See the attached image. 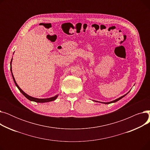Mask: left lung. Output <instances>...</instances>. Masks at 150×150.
<instances>
[{
    "mask_svg": "<svg viewBox=\"0 0 150 150\" xmlns=\"http://www.w3.org/2000/svg\"><path fill=\"white\" fill-rule=\"evenodd\" d=\"M127 94H125V95H124V96H123L119 97V98H117V99H116V100H114V101H110V102H106V103H105V104H110V103H115V102H116V101H119V100H120L121 98H122L123 97H124L126 95H127ZM96 102H97V101H96ZM100 103H102V102H100Z\"/></svg>",
    "mask_w": 150,
    "mask_h": 150,
    "instance_id": "left-lung-1",
    "label": "left lung"
}]
</instances>
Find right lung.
Listing matches in <instances>:
<instances>
[{
  "instance_id": "1",
  "label": "right lung",
  "mask_w": 150,
  "mask_h": 150,
  "mask_svg": "<svg viewBox=\"0 0 150 150\" xmlns=\"http://www.w3.org/2000/svg\"><path fill=\"white\" fill-rule=\"evenodd\" d=\"M13 59V58H12ZM12 59H11V61L10 62V70H11V75H12V76H13V79L14 80V82L16 84V86H17L18 88L19 89V90L20 91V92L23 94V96H24L27 99H28L30 101H35L36 102V103H46V102H49V101H54L55 99H56L57 97H58V95L57 96H55L54 97H51V98H34V97H31L28 95H27V93H25L24 92H23L20 88L19 86L18 85V84L16 83V82L15 81V79L14 78V76L13 75V73H12V69H11V62H12Z\"/></svg>"
}]
</instances>
